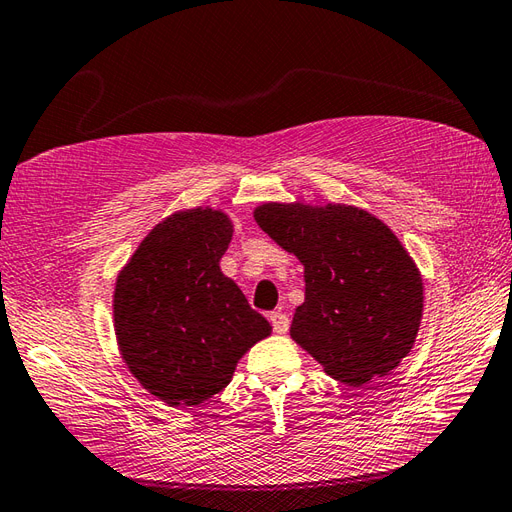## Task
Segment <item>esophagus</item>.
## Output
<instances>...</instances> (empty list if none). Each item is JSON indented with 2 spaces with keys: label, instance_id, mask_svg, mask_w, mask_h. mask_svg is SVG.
<instances>
[{
  "label": "esophagus",
  "instance_id": "obj_1",
  "mask_svg": "<svg viewBox=\"0 0 512 512\" xmlns=\"http://www.w3.org/2000/svg\"><path fill=\"white\" fill-rule=\"evenodd\" d=\"M270 323H272V329H275L277 334H285V331H288V327H290V320L283 312H272Z\"/></svg>",
  "mask_w": 512,
  "mask_h": 512
}]
</instances>
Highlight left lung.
<instances>
[{
    "mask_svg": "<svg viewBox=\"0 0 512 512\" xmlns=\"http://www.w3.org/2000/svg\"><path fill=\"white\" fill-rule=\"evenodd\" d=\"M255 222L305 268L292 340L349 386L399 366L419 334L423 281L397 235L373 213L334 202H264Z\"/></svg>",
    "mask_w": 512,
    "mask_h": 512,
    "instance_id": "left-lung-1",
    "label": "left lung"
}]
</instances>
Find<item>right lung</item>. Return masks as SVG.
Masks as SVG:
<instances>
[{"instance_id":"add662e5","label":"right lung","mask_w":512,"mask_h":512,"mask_svg":"<svg viewBox=\"0 0 512 512\" xmlns=\"http://www.w3.org/2000/svg\"><path fill=\"white\" fill-rule=\"evenodd\" d=\"M231 235L218 209L176 211L117 277V347L137 382L168 406H200L227 388L242 355L272 331L222 275Z\"/></svg>"}]
</instances>
